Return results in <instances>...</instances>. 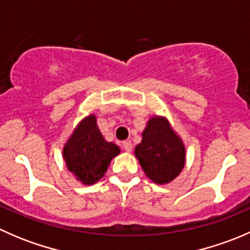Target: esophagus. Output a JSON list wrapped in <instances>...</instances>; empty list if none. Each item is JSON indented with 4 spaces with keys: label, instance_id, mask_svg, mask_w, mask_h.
<instances>
[{
    "label": "esophagus",
    "instance_id": "1",
    "mask_svg": "<svg viewBox=\"0 0 250 250\" xmlns=\"http://www.w3.org/2000/svg\"><path fill=\"white\" fill-rule=\"evenodd\" d=\"M122 146H123V148H125V152H130V151H132V147H133V146H132V143H130L129 140L123 141Z\"/></svg>",
    "mask_w": 250,
    "mask_h": 250
}]
</instances>
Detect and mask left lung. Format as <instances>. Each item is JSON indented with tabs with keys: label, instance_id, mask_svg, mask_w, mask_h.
I'll return each mask as SVG.
<instances>
[{
	"label": "left lung",
	"instance_id": "8db88e82",
	"mask_svg": "<svg viewBox=\"0 0 250 250\" xmlns=\"http://www.w3.org/2000/svg\"><path fill=\"white\" fill-rule=\"evenodd\" d=\"M134 153L146 176L158 185L173 181L185 166V145L162 116L148 120Z\"/></svg>",
	"mask_w": 250,
	"mask_h": 250
}]
</instances>
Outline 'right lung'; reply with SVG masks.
<instances>
[{"label": "right lung", "instance_id": "right-lung-1", "mask_svg": "<svg viewBox=\"0 0 250 250\" xmlns=\"http://www.w3.org/2000/svg\"><path fill=\"white\" fill-rule=\"evenodd\" d=\"M121 152L116 144L105 140L97 116L83 118L62 148V158L72 175L83 185H93L106 173L111 160Z\"/></svg>", "mask_w": 250, "mask_h": 250}]
</instances>
